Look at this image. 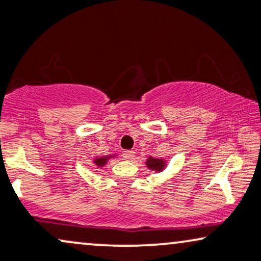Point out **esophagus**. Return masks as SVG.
Instances as JSON below:
<instances>
[{
	"label": "esophagus",
	"instance_id": "1",
	"mask_svg": "<svg viewBox=\"0 0 261 261\" xmlns=\"http://www.w3.org/2000/svg\"><path fill=\"white\" fill-rule=\"evenodd\" d=\"M123 158H124V160L130 161V160H133L134 158H135V153H134L133 150H125L124 153H123Z\"/></svg>",
	"mask_w": 261,
	"mask_h": 261
}]
</instances>
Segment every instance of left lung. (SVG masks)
<instances>
[{
    "instance_id": "1",
    "label": "left lung",
    "mask_w": 261,
    "mask_h": 261,
    "mask_svg": "<svg viewBox=\"0 0 261 261\" xmlns=\"http://www.w3.org/2000/svg\"><path fill=\"white\" fill-rule=\"evenodd\" d=\"M144 165L148 167V169L154 171V172L159 173V172H163V171L166 169L167 166V163L166 160L163 159H159V158H151L149 156L148 159L144 161Z\"/></svg>"
}]
</instances>
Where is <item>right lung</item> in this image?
Returning a JSON list of instances; mask_svg holds the SVG:
<instances>
[{"mask_svg": "<svg viewBox=\"0 0 261 261\" xmlns=\"http://www.w3.org/2000/svg\"><path fill=\"white\" fill-rule=\"evenodd\" d=\"M113 158H118V154H110V155H102V156H96L92 159V165L94 166L98 167V169H101V167H105L107 165L108 161L111 159H113Z\"/></svg>", "mask_w": 261, "mask_h": 261, "instance_id": "obj_1", "label": "right lung"}]
</instances>
